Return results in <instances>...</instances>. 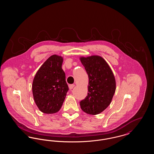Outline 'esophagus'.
Returning a JSON list of instances; mask_svg holds the SVG:
<instances>
[{
    "label": "esophagus",
    "instance_id": "34e87169",
    "mask_svg": "<svg viewBox=\"0 0 154 154\" xmlns=\"http://www.w3.org/2000/svg\"><path fill=\"white\" fill-rule=\"evenodd\" d=\"M74 87H75V85H74V84H71V85H69V89H70V90L72 89Z\"/></svg>",
    "mask_w": 154,
    "mask_h": 154
}]
</instances>
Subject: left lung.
<instances>
[{"instance_id":"left-lung-1","label":"left lung","mask_w":154,"mask_h":154,"mask_svg":"<svg viewBox=\"0 0 154 154\" xmlns=\"http://www.w3.org/2000/svg\"><path fill=\"white\" fill-rule=\"evenodd\" d=\"M89 78L88 95L80 102L83 111L91 115L100 114L111 102L116 89V79L110 66L102 57H80Z\"/></svg>"}]
</instances>
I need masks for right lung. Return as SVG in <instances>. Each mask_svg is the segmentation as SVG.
<instances>
[{
    "instance_id": "1",
    "label": "right lung",
    "mask_w": 154,
    "mask_h": 154,
    "mask_svg": "<svg viewBox=\"0 0 154 154\" xmlns=\"http://www.w3.org/2000/svg\"><path fill=\"white\" fill-rule=\"evenodd\" d=\"M63 60L60 56L51 55L38 70L33 81L34 100L38 109L45 114L59 111L69 90L62 69Z\"/></svg>"
}]
</instances>
